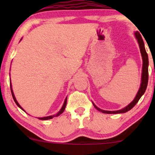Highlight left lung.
Here are the masks:
<instances>
[{"mask_svg":"<svg viewBox=\"0 0 155 155\" xmlns=\"http://www.w3.org/2000/svg\"><path fill=\"white\" fill-rule=\"evenodd\" d=\"M136 38L137 39V41H138V45H139L140 54H141L142 57V60H143V65H142V74H141V80H140V85L139 90H138V92H137L136 97H135L134 100H133L130 104H129L127 106L122 108L120 110H117V111H106V110H103L99 108L97 106H96L94 103L92 102L94 107H95L97 111L102 112L104 114H122L125 113V112L130 111L131 108H133L135 106L138 101H139V99L141 97V96L144 94L146 91V89L147 87V84H148V79H149V71H148V67H149V58H148V54H147V51H146L145 47H144V43H143V41L142 39L141 35L140 34L139 32L136 31L134 33Z\"/></svg>","mask_w":155,"mask_h":155,"instance_id":"8db88e82","label":"left lung"}]
</instances>
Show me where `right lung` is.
Returning a JSON list of instances; mask_svg holds the SVG:
<instances>
[{
    "label": "right lung",
    "instance_id": "obj_1",
    "mask_svg": "<svg viewBox=\"0 0 155 155\" xmlns=\"http://www.w3.org/2000/svg\"><path fill=\"white\" fill-rule=\"evenodd\" d=\"M21 40H22V38H21ZM10 87H11V92H12V97H13V99H14V101H15V102L16 103V104H17V106L20 108L22 110V111H24L25 112V110L22 108V106H21L19 104V103L17 102V101L16 100V97H15V94H14L13 90H12V83H11V79H10ZM66 103H67V97H66V98L65 99V101H64V104L63 105V106H62V108H60V111H58V113L56 114L51 115V116H48V117H38V119H39V120H50V119H52L53 117H58V116H59V115L61 114L64 111V110H65V106H66Z\"/></svg>",
    "mask_w": 155,
    "mask_h": 155
}]
</instances>
